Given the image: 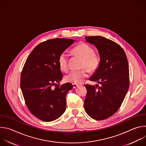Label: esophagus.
I'll use <instances>...</instances> for the list:
<instances>
[{
  "label": "esophagus",
  "mask_w": 146,
  "mask_h": 146,
  "mask_svg": "<svg viewBox=\"0 0 146 146\" xmlns=\"http://www.w3.org/2000/svg\"><path fill=\"white\" fill-rule=\"evenodd\" d=\"M78 86V84H73V88H76Z\"/></svg>",
  "instance_id": "34e87169"
}]
</instances>
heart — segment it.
<instances>
[{"instance_id":"1","label":"heart","mask_w":146,"mask_h":146,"mask_svg":"<svg viewBox=\"0 0 146 146\" xmlns=\"http://www.w3.org/2000/svg\"><path fill=\"white\" fill-rule=\"evenodd\" d=\"M72 52L82 59L81 68H86L91 72H95L98 69L100 63V58L94 53V50L90 45L81 43L73 48ZM58 63L61 70L66 72L68 70V55L65 51L60 54L58 59ZM87 76V70L82 69L78 70H72L65 76V79L66 81L73 84H79Z\"/></svg>"}]
</instances>
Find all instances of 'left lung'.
<instances>
[{
	"mask_svg": "<svg viewBox=\"0 0 146 146\" xmlns=\"http://www.w3.org/2000/svg\"><path fill=\"white\" fill-rule=\"evenodd\" d=\"M98 50L100 63L90 78L100 84H86L84 109L91 118L105 119L120 108L129 87V65L125 52L114 41L102 36H86Z\"/></svg>",
	"mask_w": 146,
	"mask_h": 146,
	"instance_id": "left-lung-1",
	"label": "left lung"
}]
</instances>
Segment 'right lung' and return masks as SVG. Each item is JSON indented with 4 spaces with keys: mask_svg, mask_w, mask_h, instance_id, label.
I'll list each match as a JSON object with an SVG mask.
<instances>
[{
    "mask_svg": "<svg viewBox=\"0 0 146 146\" xmlns=\"http://www.w3.org/2000/svg\"><path fill=\"white\" fill-rule=\"evenodd\" d=\"M74 41L48 40L37 45L25 62L21 74V89L29 110L41 121H54L66 110V95L73 86L69 82L57 86L63 77L58 59Z\"/></svg>",
    "mask_w": 146,
    "mask_h": 146,
    "instance_id": "1",
    "label": "right lung"
}]
</instances>
